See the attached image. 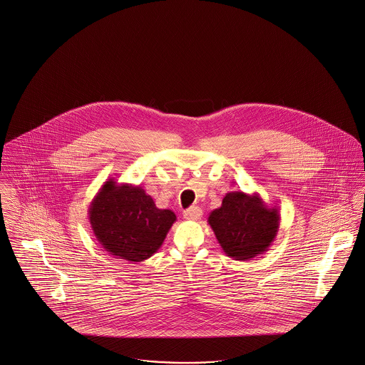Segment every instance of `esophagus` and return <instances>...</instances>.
<instances>
[{"instance_id":"34e87169","label":"esophagus","mask_w":365,"mask_h":365,"mask_svg":"<svg viewBox=\"0 0 365 365\" xmlns=\"http://www.w3.org/2000/svg\"><path fill=\"white\" fill-rule=\"evenodd\" d=\"M201 216H202V209L200 208V207H191V208L183 212V217H185L186 220H190V222L200 220Z\"/></svg>"}]
</instances>
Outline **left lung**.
<instances>
[{
    "instance_id": "1",
    "label": "left lung",
    "mask_w": 365,
    "mask_h": 365,
    "mask_svg": "<svg viewBox=\"0 0 365 365\" xmlns=\"http://www.w3.org/2000/svg\"><path fill=\"white\" fill-rule=\"evenodd\" d=\"M208 223L228 257L247 261L265 253L275 241L280 215L259 192L230 191L222 207L209 213Z\"/></svg>"
}]
</instances>
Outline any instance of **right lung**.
<instances>
[{
    "mask_svg": "<svg viewBox=\"0 0 365 365\" xmlns=\"http://www.w3.org/2000/svg\"><path fill=\"white\" fill-rule=\"evenodd\" d=\"M88 220L97 241L122 260L152 257L164 242L176 215L157 208L140 186L108 179L88 207Z\"/></svg>",
    "mask_w": 365,
    "mask_h": 365,
    "instance_id": "obj_1",
    "label": "right lung"
}]
</instances>
